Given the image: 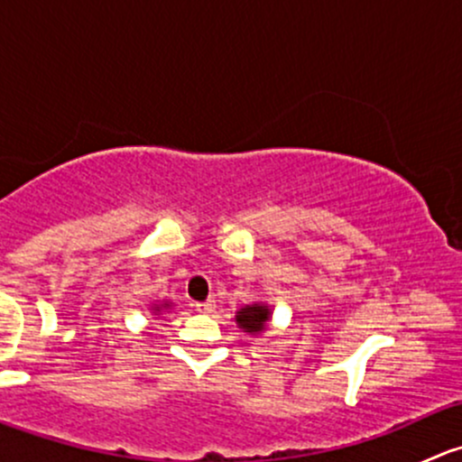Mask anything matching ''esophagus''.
<instances>
[{"label": "esophagus", "mask_w": 462, "mask_h": 462, "mask_svg": "<svg viewBox=\"0 0 462 462\" xmlns=\"http://www.w3.org/2000/svg\"><path fill=\"white\" fill-rule=\"evenodd\" d=\"M194 309H197V313L209 315V313H214V309H217V306H214L212 300H208V301H199V304H194Z\"/></svg>", "instance_id": "obj_1"}]
</instances>
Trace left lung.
Masks as SVG:
<instances>
[{"instance_id":"1","label":"left lung","mask_w":462,"mask_h":462,"mask_svg":"<svg viewBox=\"0 0 462 462\" xmlns=\"http://www.w3.org/2000/svg\"><path fill=\"white\" fill-rule=\"evenodd\" d=\"M270 318H273V310L265 301H254V304L241 306L235 313V321L244 333L248 335H259L268 328Z\"/></svg>"}]
</instances>
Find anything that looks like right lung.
Here are the masks:
<instances>
[{"instance_id": "1", "label": "right lung", "mask_w": 462, "mask_h": 462, "mask_svg": "<svg viewBox=\"0 0 462 462\" xmlns=\"http://www.w3.org/2000/svg\"><path fill=\"white\" fill-rule=\"evenodd\" d=\"M171 309V301H156V304H152V313L153 315H161V313H165V310H170Z\"/></svg>"}]
</instances>
